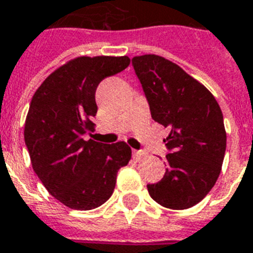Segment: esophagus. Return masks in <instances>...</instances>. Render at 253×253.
<instances>
[{
	"label": "esophagus",
	"mask_w": 253,
	"mask_h": 253,
	"mask_svg": "<svg viewBox=\"0 0 253 253\" xmlns=\"http://www.w3.org/2000/svg\"><path fill=\"white\" fill-rule=\"evenodd\" d=\"M146 152H144V150H133V156H134V158L136 160H138V158L141 157H145L146 156Z\"/></svg>",
	"instance_id": "1"
}]
</instances>
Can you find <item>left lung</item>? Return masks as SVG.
<instances>
[{"mask_svg": "<svg viewBox=\"0 0 253 253\" xmlns=\"http://www.w3.org/2000/svg\"><path fill=\"white\" fill-rule=\"evenodd\" d=\"M132 63L152 119L170 128L164 140L170 150L165 175L148 191L166 209H190L210 193L222 170L227 144L222 109L203 84L171 60L145 54Z\"/></svg>", "mask_w": 253, "mask_h": 253, "instance_id": "obj_1", "label": "left lung"}]
</instances>
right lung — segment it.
Wrapping results in <instances>:
<instances>
[{"label": "right lung", "mask_w": 253, "mask_h": 253, "mask_svg": "<svg viewBox=\"0 0 253 253\" xmlns=\"http://www.w3.org/2000/svg\"><path fill=\"white\" fill-rule=\"evenodd\" d=\"M129 64L128 56H78L47 76L31 99L23 130L31 166L47 191L70 209L92 210L108 201L117 171L132 158L124 141L83 138L95 126L99 83Z\"/></svg>", "instance_id": "right-lung-1"}]
</instances>
